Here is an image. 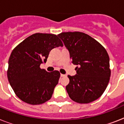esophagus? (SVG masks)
Wrapping results in <instances>:
<instances>
[{"mask_svg":"<svg viewBox=\"0 0 124 124\" xmlns=\"http://www.w3.org/2000/svg\"><path fill=\"white\" fill-rule=\"evenodd\" d=\"M60 77H66V75H64V74H60Z\"/></svg>","mask_w":124,"mask_h":124,"instance_id":"1","label":"esophagus"}]
</instances>
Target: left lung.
<instances>
[{"instance_id": "1", "label": "left lung", "mask_w": 124, "mask_h": 124, "mask_svg": "<svg viewBox=\"0 0 124 124\" xmlns=\"http://www.w3.org/2000/svg\"><path fill=\"white\" fill-rule=\"evenodd\" d=\"M69 50L77 75H68L66 90L70 98L80 104L97 100L109 82V57L106 49L98 41L82 32H64L58 34Z\"/></svg>"}]
</instances>
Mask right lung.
<instances>
[{"instance_id": "obj_1", "label": "right lung", "mask_w": 124, "mask_h": 124, "mask_svg": "<svg viewBox=\"0 0 124 124\" xmlns=\"http://www.w3.org/2000/svg\"><path fill=\"white\" fill-rule=\"evenodd\" d=\"M59 46H63V43L57 35L37 33L13 49L9 58L7 75L13 90L23 102L39 105L51 98L60 72H47L40 66L46 62L50 51Z\"/></svg>"}]
</instances>
